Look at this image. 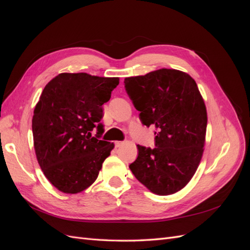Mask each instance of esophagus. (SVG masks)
Listing matches in <instances>:
<instances>
[{
	"instance_id": "34e87169",
	"label": "esophagus",
	"mask_w": 250,
	"mask_h": 250,
	"mask_svg": "<svg viewBox=\"0 0 250 250\" xmlns=\"http://www.w3.org/2000/svg\"><path fill=\"white\" fill-rule=\"evenodd\" d=\"M123 142H120V141H117V142H115V145H116V147H120V146H122L123 145Z\"/></svg>"
}]
</instances>
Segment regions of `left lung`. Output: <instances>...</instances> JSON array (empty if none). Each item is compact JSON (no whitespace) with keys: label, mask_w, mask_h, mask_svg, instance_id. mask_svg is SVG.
Segmentation results:
<instances>
[{"label":"left lung","mask_w":250,"mask_h":250,"mask_svg":"<svg viewBox=\"0 0 250 250\" xmlns=\"http://www.w3.org/2000/svg\"><path fill=\"white\" fill-rule=\"evenodd\" d=\"M124 83L142 124L156 128L155 148L138 145L139 155L129 168L152 193H176L197 170L206 143L208 115L197 84L173 69L128 77Z\"/></svg>","instance_id":"obj_1"}]
</instances>
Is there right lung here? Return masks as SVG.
<instances>
[{
  "label": "right lung",
  "mask_w": 250,
  "mask_h": 250,
  "mask_svg": "<svg viewBox=\"0 0 250 250\" xmlns=\"http://www.w3.org/2000/svg\"><path fill=\"white\" fill-rule=\"evenodd\" d=\"M118 84V77L62 73L44 86L32 119L34 149L44 176L59 191L76 194L94 184L115 147L101 140L100 121Z\"/></svg>",
  "instance_id": "right-lung-1"
}]
</instances>
